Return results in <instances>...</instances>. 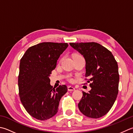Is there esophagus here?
Segmentation results:
<instances>
[{
    "instance_id": "1",
    "label": "esophagus",
    "mask_w": 133,
    "mask_h": 133,
    "mask_svg": "<svg viewBox=\"0 0 133 133\" xmlns=\"http://www.w3.org/2000/svg\"><path fill=\"white\" fill-rule=\"evenodd\" d=\"M67 89H68L69 91H74V90H75V88L74 87H71V86H70V87H69Z\"/></svg>"
}]
</instances>
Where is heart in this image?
<instances>
[{"label":"heart","mask_w":133,"mask_h":133,"mask_svg":"<svg viewBox=\"0 0 133 133\" xmlns=\"http://www.w3.org/2000/svg\"><path fill=\"white\" fill-rule=\"evenodd\" d=\"M80 56V55H75L74 56ZM69 79H70V81H72V79H71V78H69Z\"/></svg>","instance_id":"1"}]
</instances>
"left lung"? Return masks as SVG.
Instances as JSON below:
<instances>
[{"mask_svg": "<svg viewBox=\"0 0 133 133\" xmlns=\"http://www.w3.org/2000/svg\"><path fill=\"white\" fill-rule=\"evenodd\" d=\"M84 56L85 77L90 78L91 90L83 91L78 103L79 111L91 118H99L108 112L118 93V66L112 54L97 43H70ZM89 81V82H90Z\"/></svg>", "mask_w": 133, "mask_h": 133, "instance_id": "8db88e82", "label": "left lung"}]
</instances>
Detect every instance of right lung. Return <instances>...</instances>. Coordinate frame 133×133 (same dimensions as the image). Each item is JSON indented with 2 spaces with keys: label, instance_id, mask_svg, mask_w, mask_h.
<instances>
[{
  "label": "right lung",
  "instance_id": "1",
  "mask_svg": "<svg viewBox=\"0 0 133 133\" xmlns=\"http://www.w3.org/2000/svg\"><path fill=\"white\" fill-rule=\"evenodd\" d=\"M68 46L67 43H39L29 48L21 59L18 81L21 101L38 120H47L56 115L61 98L67 92L65 85L52 88L49 77Z\"/></svg>",
  "mask_w": 133,
  "mask_h": 133
}]
</instances>
